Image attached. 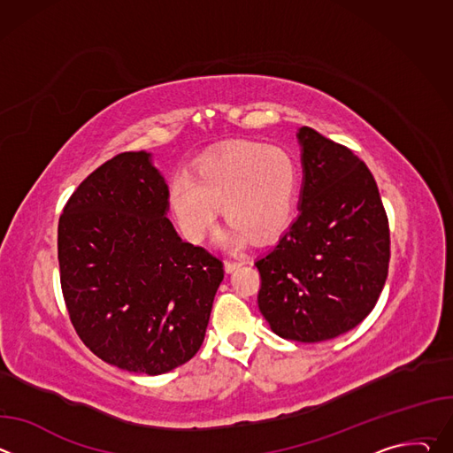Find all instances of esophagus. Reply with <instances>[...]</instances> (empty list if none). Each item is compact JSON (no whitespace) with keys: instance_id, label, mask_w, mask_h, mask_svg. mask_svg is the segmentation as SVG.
Returning <instances> with one entry per match:
<instances>
[{"instance_id":"esophagus-1","label":"esophagus","mask_w":453,"mask_h":453,"mask_svg":"<svg viewBox=\"0 0 453 453\" xmlns=\"http://www.w3.org/2000/svg\"><path fill=\"white\" fill-rule=\"evenodd\" d=\"M242 265H243V262H234V260H226V262H224L226 273H233V271H236V269L242 267Z\"/></svg>"}]
</instances>
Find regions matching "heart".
I'll return each mask as SVG.
<instances>
[{
    "instance_id": "obj_1",
    "label": "heart",
    "mask_w": 453,
    "mask_h": 453,
    "mask_svg": "<svg viewBox=\"0 0 453 453\" xmlns=\"http://www.w3.org/2000/svg\"><path fill=\"white\" fill-rule=\"evenodd\" d=\"M296 193L297 168L285 150L243 143L206 157L193 175L175 173L170 208L191 242H201L215 227L219 206L233 226L231 240H267L288 222Z\"/></svg>"
}]
</instances>
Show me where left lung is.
Listing matches in <instances>:
<instances>
[{
	"instance_id": "left-lung-1",
	"label": "left lung",
	"mask_w": 453,
	"mask_h": 453,
	"mask_svg": "<svg viewBox=\"0 0 453 453\" xmlns=\"http://www.w3.org/2000/svg\"><path fill=\"white\" fill-rule=\"evenodd\" d=\"M299 213L254 265L257 306L288 341L335 339L371 313L389 271V222L369 168L310 127L297 131Z\"/></svg>"
}]
</instances>
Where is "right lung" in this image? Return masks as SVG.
Here are the masks:
<instances>
[{"label": "right lung", "mask_w": 453, "mask_h": 453, "mask_svg": "<svg viewBox=\"0 0 453 453\" xmlns=\"http://www.w3.org/2000/svg\"><path fill=\"white\" fill-rule=\"evenodd\" d=\"M168 184L152 154L123 152L73 191L58 220L60 287L82 342L143 374L186 364L203 346L222 262L168 220Z\"/></svg>", "instance_id": "obj_1"}]
</instances>
